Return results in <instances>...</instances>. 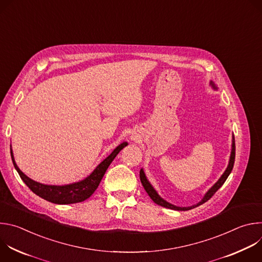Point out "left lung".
I'll return each instance as SVG.
<instances>
[{
  "label": "left lung",
  "instance_id": "left-lung-1",
  "mask_svg": "<svg viewBox=\"0 0 262 262\" xmlns=\"http://www.w3.org/2000/svg\"><path fill=\"white\" fill-rule=\"evenodd\" d=\"M212 86L214 87L213 84H212ZM234 160H235V142H234V136H233L232 150H231L230 161H229V165H228L226 171L224 172V174L221 176V178L217 180V182H215V183L213 184L212 188L205 194L204 198H203L199 203H197L196 205H193V206H190V207H178V206H175V205H173V204H170V203H168L167 201H165L164 199H162V198L158 195V193L155 191V189L152 188L151 184L149 183V181L147 180V178H146V176H145V174H144V171H143L142 169L140 170V179H141V182H142V184H143V186H144L145 191H146L147 194L149 195V197H150V198L152 199V201H154L155 203H157L158 205L164 206V207H166V208L174 209V210H190V209H192V208H195V207H197V206H199V205L205 203L206 201H208V200L215 194V192L224 184V182L226 181V179L228 178L229 174L231 173V171H232V169H233V165H234Z\"/></svg>",
  "mask_w": 262,
  "mask_h": 262
}]
</instances>
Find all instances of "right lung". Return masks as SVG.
Here are the masks:
<instances>
[{
  "label": "right lung",
  "instance_id": "right-lung-1",
  "mask_svg": "<svg viewBox=\"0 0 262 262\" xmlns=\"http://www.w3.org/2000/svg\"><path fill=\"white\" fill-rule=\"evenodd\" d=\"M126 145L127 143L124 142L120 144L116 149H114V151L112 152L105 160H103L87 178H85L82 181L67 184V185H48V184H42L32 180L18 169V167L14 162L12 150L10 152H11V159H12L14 168L16 169L23 181L28 185V188L33 193H35L37 196H39L52 203L72 204V203L82 202L88 199L95 192L107 167L112 162H113V160L116 158V156L119 154L121 149H123Z\"/></svg>",
  "mask_w": 262,
  "mask_h": 262
}]
</instances>
